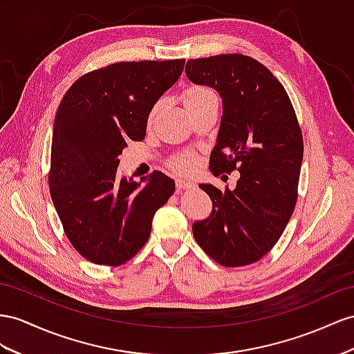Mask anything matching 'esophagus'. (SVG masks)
Masks as SVG:
<instances>
[{
    "mask_svg": "<svg viewBox=\"0 0 354 354\" xmlns=\"http://www.w3.org/2000/svg\"><path fill=\"white\" fill-rule=\"evenodd\" d=\"M194 187V184L192 183V180L188 179H176V188L178 192H185V189H192Z\"/></svg>",
    "mask_w": 354,
    "mask_h": 354,
    "instance_id": "esophagus-1",
    "label": "esophagus"
}]
</instances>
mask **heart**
<instances>
[{
	"label": "heart",
	"instance_id": "b5f03b06",
	"mask_svg": "<svg viewBox=\"0 0 354 354\" xmlns=\"http://www.w3.org/2000/svg\"><path fill=\"white\" fill-rule=\"evenodd\" d=\"M215 98V94L214 91L206 88V86H201V85H192L185 88V91L183 93V102L187 107V111H189V109H194V107H198L205 104L206 102H209V100H214ZM158 107H160V103H156L153 104V107L151 109L149 112V116H148V121L151 122L152 118L156 116V113L158 112ZM170 167L179 171V174H188V171H192L196 166V158L192 152H179L178 156L171 157L170 161H169Z\"/></svg>",
	"mask_w": 354,
	"mask_h": 354
}]
</instances>
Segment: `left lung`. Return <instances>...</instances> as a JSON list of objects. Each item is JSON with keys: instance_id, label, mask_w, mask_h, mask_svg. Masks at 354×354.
I'll use <instances>...</instances> for the list:
<instances>
[{"instance_id": "left-lung-1", "label": "left lung", "mask_w": 354, "mask_h": 354, "mask_svg": "<svg viewBox=\"0 0 354 354\" xmlns=\"http://www.w3.org/2000/svg\"><path fill=\"white\" fill-rule=\"evenodd\" d=\"M185 73L223 98L211 171L241 174L233 192L198 185L211 197L212 214L193 224L194 239L216 263L247 266L274 248L293 214L304 158L301 125L284 86L254 58L224 53L189 59Z\"/></svg>"}]
</instances>
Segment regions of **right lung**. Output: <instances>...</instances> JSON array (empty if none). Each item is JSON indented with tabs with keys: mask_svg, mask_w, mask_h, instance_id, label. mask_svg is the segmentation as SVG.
I'll list each match as a JSON object with an SVG mask.
<instances>
[{
	"mask_svg": "<svg viewBox=\"0 0 354 354\" xmlns=\"http://www.w3.org/2000/svg\"><path fill=\"white\" fill-rule=\"evenodd\" d=\"M185 59L121 61L79 77L53 122L49 187L80 256L121 266L147 243L153 214L175 192L156 170L143 185L118 174L127 140H143L151 109L179 79ZM143 183V178H140Z\"/></svg>",
	"mask_w": 354,
	"mask_h": 354,
	"instance_id": "obj_1",
	"label": "right lung"
}]
</instances>
